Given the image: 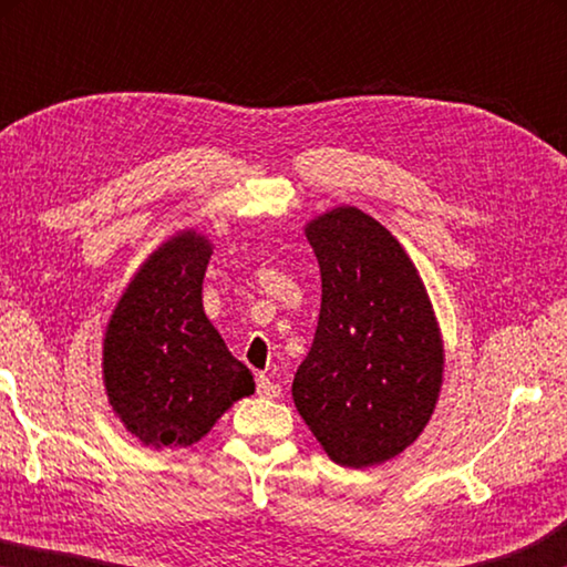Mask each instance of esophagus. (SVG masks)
Returning a JSON list of instances; mask_svg holds the SVG:
<instances>
[{
  "mask_svg": "<svg viewBox=\"0 0 567 567\" xmlns=\"http://www.w3.org/2000/svg\"><path fill=\"white\" fill-rule=\"evenodd\" d=\"M257 395L275 400V398L282 395V388L277 385V382H272L267 375H257Z\"/></svg>",
  "mask_w": 567,
  "mask_h": 567,
  "instance_id": "1",
  "label": "esophagus"
}]
</instances>
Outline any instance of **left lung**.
Segmentation results:
<instances>
[{
    "instance_id": "left-lung-1",
    "label": "left lung",
    "mask_w": 567,
    "mask_h": 567,
    "mask_svg": "<svg viewBox=\"0 0 567 567\" xmlns=\"http://www.w3.org/2000/svg\"><path fill=\"white\" fill-rule=\"evenodd\" d=\"M322 277L312 348L292 398L334 463L402 453L433 415L443 344L415 265L378 219L338 207L307 225Z\"/></svg>"
}]
</instances>
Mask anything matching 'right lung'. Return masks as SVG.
<instances>
[{"label": "right lung", "instance_id": "add662e5", "mask_svg": "<svg viewBox=\"0 0 567 567\" xmlns=\"http://www.w3.org/2000/svg\"><path fill=\"white\" fill-rule=\"evenodd\" d=\"M209 255L203 235L172 237L134 275L110 320L104 385L145 445L197 443L235 400L255 392L252 372L203 310Z\"/></svg>", "mask_w": 567, "mask_h": 567}]
</instances>
